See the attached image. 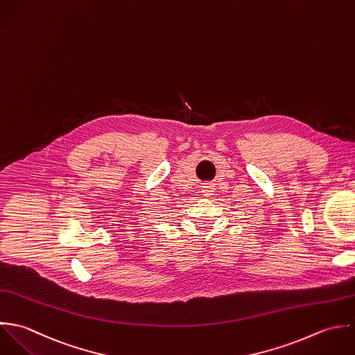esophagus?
I'll use <instances>...</instances> for the list:
<instances>
[{
  "instance_id": "1",
  "label": "esophagus",
  "mask_w": 355,
  "mask_h": 355,
  "mask_svg": "<svg viewBox=\"0 0 355 355\" xmlns=\"http://www.w3.org/2000/svg\"><path fill=\"white\" fill-rule=\"evenodd\" d=\"M214 189H215V188H214L213 182H205V184H202V193H203V196H206V198L214 195Z\"/></svg>"
}]
</instances>
